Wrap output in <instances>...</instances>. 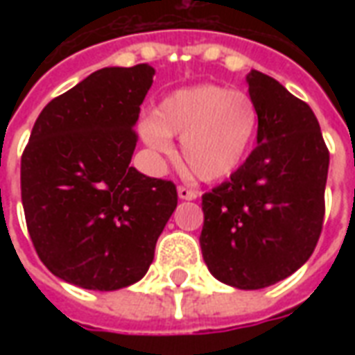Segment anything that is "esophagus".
<instances>
[{
    "instance_id": "34e87169",
    "label": "esophagus",
    "mask_w": 355,
    "mask_h": 355,
    "mask_svg": "<svg viewBox=\"0 0 355 355\" xmlns=\"http://www.w3.org/2000/svg\"><path fill=\"white\" fill-rule=\"evenodd\" d=\"M178 198L180 200H188V201H192L198 198V192L196 190H192V188H188V186H178Z\"/></svg>"
}]
</instances>
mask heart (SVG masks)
I'll list each match as a JSON object with an SVG mask.
<instances>
[{
  "mask_svg": "<svg viewBox=\"0 0 355 355\" xmlns=\"http://www.w3.org/2000/svg\"><path fill=\"white\" fill-rule=\"evenodd\" d=\"M259 121V108L249 94L203 83L167 94L154 116L140 123V135L165 155L175 154L171 137L182 139V155L193 175L220 180L245 162Z\"/></svg>",
  "mask_w": 355,
  "mask_h": 355,
  "instance_id": "heart-1",
  "label": "heart"
}]
</instances>
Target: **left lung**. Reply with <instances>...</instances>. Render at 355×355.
Wrapping results in <instances>:
<instances>
[{
	"label": "left lung",
	"instance_id": "left-lung-1",
	"mask_svg": "<svg viewBox=\"0 0 355 355\" xmlns=\"http://www.w3.org/2000/svg\"><path fill=\"white\" fill-rule=\"evenodd\" d=\"M257 144L230 180L203 193L201 253L236 289H264L295 274L315 249L325 215L329 150L312 108L251 70Z\"/></svg>",
	"mask_w": 355,
	"mask_h": 355
}]
</instances>
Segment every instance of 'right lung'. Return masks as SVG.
<instances>
[{
	"label": "right lung",
	"instance_id": "add662e5",
	"mask_svg": "<svg viewBox=\"0 0 355 355\" xmlns=\"http://www.w3.org/2000/svg\"><path fill=\"white\" fill-rule=\"evenodd\" d=\"M154 73L96 70L35 119L20 162L22 207L35 253L66 283L116 291L142 279L177 209L171 180L129 165Z\"/></svg>",
	"mask_w": 355,
	"mask_h": 355
}]
</instances>
